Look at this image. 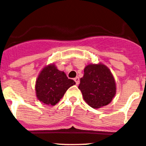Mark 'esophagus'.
<instances>
[{"instance_id": "34e87169", "label": "esophagus", "mask_w": 146, "mask_h": 146, "mask_svg": "<svg viewBox=\"0 0 146 146\" xmlns=\"http://www.w3.org/2000/svg\"><path fill=\"white\" fill-rule=\"evenodd\" d=\"M74 80L75 81L76 84H80V78H79V77H75V78L74 79Z\"/></svg>"}]
</instances>
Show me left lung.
Returning a JSON list of instances; mask_svg holds the SVG:
<instances>
[{
    "instance_id": "left-lung-1",
    "label": "left lung",
    "mask_w": 146,
    "mask_h": 146,
    "mask_svg": "<svg viewBox=\"0 0 146 146\" xmlns=\"http://www.w3.org/2000/svg\"><path fill=\"white\" fill-rule=\"evenodd\" d=\"M84 72L78 88L85 102L95 109L108 105L116 93L115 82L110 69L102 64H89Z\"/></svg>"
}]
</instances>
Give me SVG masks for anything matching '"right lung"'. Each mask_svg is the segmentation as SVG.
<instances>
[{"mask_svg": "<svg viewBox=\"0 0 146 146\" xmlns=\"http://www.w3.org/2000/svg\"><path fill=\"white\" fill-rule=\"evenodd\" d=\"M74 80L58 70L54 64L45 66L40 72L36 82V93L38 100L48 105H55L71 86Z\"/></svg>", "mask_w": 146, "mask_h": 146, "instance_id": "right-lung-1", "label": "right lung"}]
</instances>
